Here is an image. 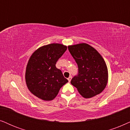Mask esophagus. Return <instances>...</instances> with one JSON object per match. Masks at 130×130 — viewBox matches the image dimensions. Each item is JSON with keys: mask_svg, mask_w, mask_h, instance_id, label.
<instances>
[{"mask_svg": "<svg viewBox=\"0 0 130 130\" xmlns=\"http://www.w3.org/2000/svg\"><path fill=\"white\" fill-rule=\"evenodd\" d=\"M71 79H72V77H71V76H70V77H69L68 78V80L69 82H70L71 80Z\"/></svg>", "mask_w": 130, "mask_h": 130, "instance_id": "esophagus-1", "label": "esophagus"}]
</instances>
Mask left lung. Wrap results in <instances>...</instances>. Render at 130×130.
<instances>
[{"mask_svg":"<svg viewBox=\"0 0 130 130\" xmlns=\"http://www.w3.org/2000/svg\"><path fill=\"white\" fill-rule=\"evenodd\" d=\"M68 48L78 68V75L71 81L72 85L86 99L102 92L108 81V68L102 56L86 43L71 45Z\"/></svg>","mask_w":130,"mask_h":130,"instance_id":"obj_1","label":"left lung"}]
</instances>
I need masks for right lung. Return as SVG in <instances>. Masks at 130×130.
Returning a JSON list of instances; mask_svg holds the SVG:
<instances>
[{
    "label": "right lung",
    "instance_id": "add662e5",
    "mask_svg": "<svg viewBox=\"0 0 130 130\" xmlns=\"http://www.w3.org/2000/svg\"><path fill=\"white\" fill-rule=\"evenodd\" d=\"M67 49L65 45L52 43L39 47L31 55L26 67L25 81L32 94L45 101L52 100L68 82L56 67Z\"/></svg>",
    "mask_w": 130,
    "mask_h": 130
}]
</instances>
